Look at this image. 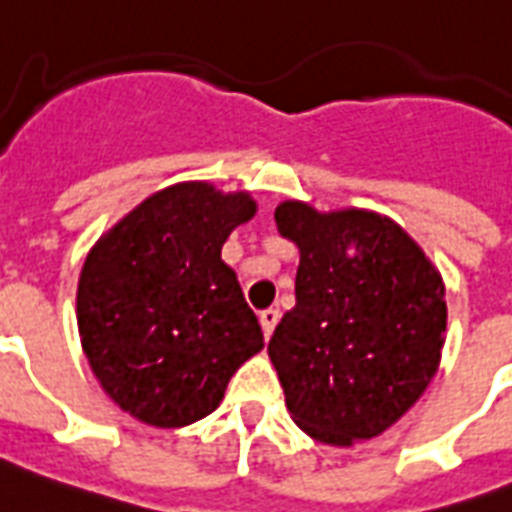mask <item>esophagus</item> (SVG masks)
Listing matches in <instances>:
<instances>
[{"mask_svg":"<svg viewBox=\"0 0 512 512\" xmlns=\"http://www.w3.org/2000/svg\"><path fill=\"white\" fill-rule=\"evenodd\" d=\"M259 322H261V329H264V337L269 340L274 327H277V322H280V308H266V311H261Z\"/></svg>","mask_w":512,"mask_h":512,"instance_id":"esophagus-1","label":"esophagus"}]
</instances>
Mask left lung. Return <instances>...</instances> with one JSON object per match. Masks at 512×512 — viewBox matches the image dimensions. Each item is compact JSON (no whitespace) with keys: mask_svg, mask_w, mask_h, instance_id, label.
<instances>
[{"mask_svg":"<svg viewBox=\"0 0 512 512\" xmlns=\"http://www.w3.org/2000/svg\"><path fill=\"white\" fill-rule=\"evenodd\" d=\"M301 253L295 308L269 340L285 405L316 442L350 447L411 411L445 348V282L424 248L369 209H274Z\"/></svg>","mask_w":512,"mask_h":512,"instance_id":"8db88e82","label":"left lung"}]
</instances>
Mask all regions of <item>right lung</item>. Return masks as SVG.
<instances>
[{"instance_id":"obj_1","label":"right lung","mask_w":512,"mask_h":512,"mask_svg":"<svg viewBox=\"0 0 512 512\" xmlns=\"http://www.w3.org/2000/svg\"><path fill=\"white\" fill-rule=\"evenodd\" d=\"M248 190L190 180L151 193L101 235L78 280L88 366L122 411L159 429L217 411L264 348L222 246L256 214Z\"/></svg>"}]
</instances>
